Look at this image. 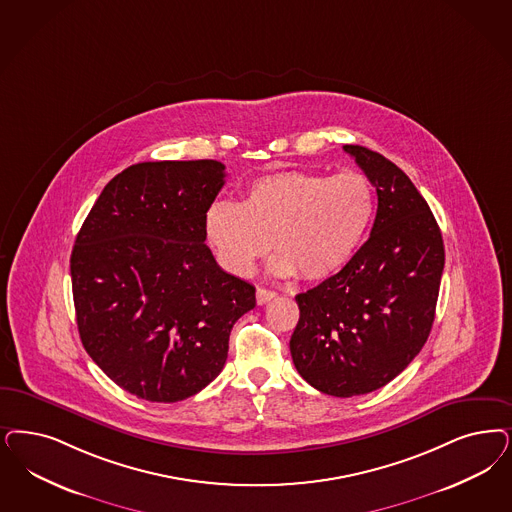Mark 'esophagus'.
<instances>
[{
  "label": "esophagus",
  "mask_w": 512,
  "mask_h": 512,
  "mask_svg": "<svg viewBox=\"0 0 512 512\" xmlns=\"http://www.w3.org/2000/svg\"><path fill=\"white\" fill-rule=\"evenodd\" d=\"M276 297H278L276 291H270V289H265V287H257V304H266V302H270V300L276 299Z\"/></svg>",
  "instance_id": "obj_1"
}]
</instances>
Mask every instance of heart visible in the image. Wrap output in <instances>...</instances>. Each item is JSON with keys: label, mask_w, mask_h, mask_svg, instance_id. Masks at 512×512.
<instances>
[{"label": "heart", "mask_w": 512, "mask_h": 512, "mask_svg": "<svg viewBox=\"0 0 512 512\" xmlns=\"http://www.w3.org/2000/svg\"><path fill=\"white\" fill-rule=\"evenodd\" d=\"M372 213L371 181L359 172L283 170L253 179L242 204H212L206 238L230 274L247 276L274 244V274L323 282L352 261Z\"/></svg>", "instance_id": "1"}]
</instances>
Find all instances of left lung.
<instances>
[{"label":"left lung","instance_id":"8db88e82","mask_svg":"<svg viewBox=\"0 0 512 512\" xmlns=\"http://www.w3.org/2000/svg\"><path fill=\"white\" fill-rule=\"evenodd\" d=\"M344 151L376 189V219L348 265L295 297L289 342L300 376L335 397L371 393L405 371L431 333L444 268L441 229L405 172L367 147Z\"/></svg>","mask_w":512,"mask_h":512}]
</instances>
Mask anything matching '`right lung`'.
Masks as SVG:
<instances>
[{
	"label": "right lung",
	"mask_w": 512,
	"mask_h": 512,
	"mask_svg": "<svg viewBox=\"0 0 512 512\" xmlns=\"http://www.w3.org/2000/svg\"><path fill=\"white\" fill-rule=\"evenodd\" d=\"M225 185L217 160L140 162L113 177L71 251L77 329L128 393L176 403L223 371L232 325L255 287L221 270L206 213Z\"/></svg>",
	"instance_id": "right-lung-1"
}]
</instances>
